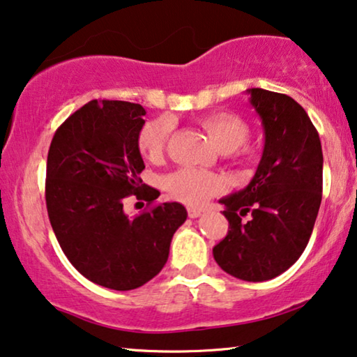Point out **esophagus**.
<instances>
[{
  "label": "esophagus",
  "mask_w": 357,
  "mask_h": 357,
  "mask_svg": "<svg viewBox=\"0 0 357 357\" xmlns=\"http://www.w3.org/2000/svg\"><path fill=\"white\" fill-rule=\"evenodd\" d=\"M202 215V210L200 208H194V206H190L188 208V216L189 218H199Z\"/></svg>",
  "instance_id": "34e87169"
}]
</instances>
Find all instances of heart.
Masks as SVG:
<instances>
[{
	"label": "heart",
	"instance_id": "b5f03b06",
	"mask_svg": "<svg viewBox=\"0 0 357 357\" xmlns=\"http://www.w3.org/2000/svg\"><path fill=\"white\" fill-rule=\"evenodd\" d=\"M200 125L208 132L211 142L220 152L227 155H252V149L242 146L250 135V126L241 116L229 112H218L204 116ZM172 130V121L167 116L146 121L137 135L139 152L149 160H158L167 149ZM163 184L174 200L185 205H202L222 188L221 179L216 174L192 167L169 173L165 176Z\"/></svg>",
	"mask_w": 357,
	"mask_h": 357
}]
</instances>
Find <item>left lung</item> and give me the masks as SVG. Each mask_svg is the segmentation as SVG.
Listing matches in <instances>:
<instances>
[{
    "mask_svg": "<svg viewBox=\"0 0 357 357\" xmlns=\"http://www.w3.org/2000/svg\"><path fill=\"white\" fill-rule=\"evenodd\" d=\"M247 91L264 128V151L247 188L220 200L229 231L213 257L234 278L263 282L289 269L310 242L324 157L319 132L295 99L261 88Z\"/></svg>",
    "mask_w": 357,
    "mask_h": 357,
    "instance_id": "left-lung-1",
    "label": "left lung"
}]
</instances>
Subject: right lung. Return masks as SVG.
<instances>
[{"label": "right lung", "mask_w": 357, "mask_h": 357, "mask_svg": "<svg viewBox=\"0 0 357 357\" xmlns=\"http://www.w3.org/2000/svg\"><path fill=\"white\" fill-rule=\"evenodd\" d=\"M146 110L126 100H89L57 128L46 163V208L57 242L79 274L112 290H132L167 263L173 234L188 218L178 202L135 218L136 195L149 205L160 192L142 184L137 135Z\"/></svg>", "instance_id": "right-lung-1"}]
</instances>
